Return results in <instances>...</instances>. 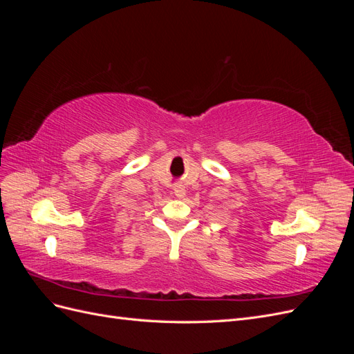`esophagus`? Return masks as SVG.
<instances>
[{
  "label": "esophagus",
  "mask_w": 354,
  "mask_h": 354,
  "mask_svg": "<svg viewBox=\"0 0 354 354\" xmlns=\"http://www.w3.org/2000/svg\"><path fill=\"white\" fill-rule=\"evenodd\" d=\"M174 195L177 196V198H185V195H186V189L181 186V185H177L176 187H174Z\"/></svg>",
  "instance_id": "1"
}]
</instances>
